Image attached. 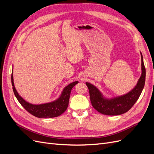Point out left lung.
Segmentation results:
<instances>
[{
	"label": "left lung",
	"mask_w": 154,
	"mask_h": 154,
	"mask_svg": "<svg viewBox=\"0 0 154 154\" xmlns=\"http://www.w3.org/2000/svg\"><path fill=\"white\" fill-rule=\"evenodd\" d=\"M141 74L136 85L127 94L109 97L105 96L98 88L86 82L92 106L100 113L108 116H118L127 112L132 108L140 96L144 86L146 70L141 52Z\"/></svg>",
	"instance_id": "1"
}]
</instances>
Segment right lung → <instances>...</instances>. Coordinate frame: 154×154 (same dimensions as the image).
Returning a JSON list of instances; mask_svg holds the SVG:
<instances>
[{"label": "right lung", "mask_w": 154, "mask_h": 154, "mask_svg": "<svg viewBox=\"0 0 154 154\" xmlns=\"http://www.w3.org/2000/svg\"><path fill=\"white\" fill-rule=\"evenodd\" d=\"M11 83L13 92L17 99L28 112L35 116V117L39 118H51L58 117L67 110L72 88L74 85L78 83V82L75 81L72 82L65 87L57 99L52 101L48 102V103L41 104H32L25 100L18 94V92L16 90L15 85H14L13 72L11 74Z\"/></svg>", "instance_id": "right-lung-1"}]
</instances>
